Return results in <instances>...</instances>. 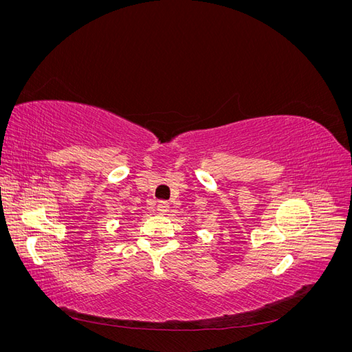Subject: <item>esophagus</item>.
Segmentation results:
<instances>
[{
    "instance_id": "esophagus-1",
    "label": "esophagus",
    "mask_w": 352,
    "mask_h": 352,
    "mask_svg": "<svg viewBox=\"0 0 352 352\" xmlns=\"http://www.w3.org/2000/svg\"><path fill=\"white\" fill-rule=\"evenodd\" d=\"M157 211L160 214H164V212L168 211V202L167 201H160L157 204Z\"/></svg>"
}]
</instances>
